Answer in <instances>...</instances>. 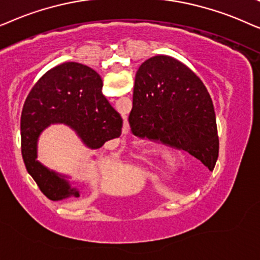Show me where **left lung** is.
Wrapping results in <instances>:
<instances>
[{
  "instance_id": "1",
  "label": "left lung",
  "mask_w": 260,
  "mask_h": 260,
  "mask_svg": "<svg viewBox=\"0 0 260 260\" xmlns=\"http://www.w3.org/2000/svg\"><path fill=\"white\" fill-rule=\"evenodd\" d=\"M134 136L181 148L210 171L219 155L213 101L193 71L169 55H154L138 69L133 108Z\"/></svg>"
}]
</instances>
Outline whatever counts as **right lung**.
Here are the masks:
<instances>
[{
	"label": "right lung",
	"mask_w": 260,
	"mask_h": 260,
	"mask_svg": "<svg viewBox=\"0 0 260 260\" xmlns=\"http://www.w3.org/2000/svg\"><path fill=\"white\" fill-rule=\"evenodd\" d=\"M102 79L86 65L69 61L48 70L27 96L21 114V152L28 174L52 201L77 199L70 176L38 160L40 134L51 124L70 127L85 147L98 150L121 136L122 119L102 95Z\"/></svg>",
	"instance_id": "add662e5"
}]
</instances>
